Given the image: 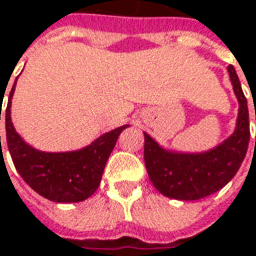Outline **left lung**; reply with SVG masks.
Instances as JSON below:
<instances>
[{"instance_id":"left-lung-1","label":"left lung","mask_w":256,"mask_h":256,"mask_svg":"<svg viewBox=\"0 0 256 256\" xmlns=\"http://www.w3.org/2000/svg\"><path fill=\"white\" fill-rule=\"evenodd\" d=\"M228 72L239 102L238 120L232 136L215 149L204 153L168 152L144 133L146 169L162 194L179 200H198L222 189L239 170L250 144V113L234 66H228Z\"/></svg>"}]
</instances>
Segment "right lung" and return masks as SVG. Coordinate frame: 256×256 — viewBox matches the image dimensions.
I'll use <instances>...</instances> for the list:
<instances>
[{"mask_svg": "<svg viewBox=\"0 0 256 256\" xmlns=\"http://www.w3.org/2000/svg\"><path fill=\"white\" fill-rule=\"evenodd\" d=\"M16 83L11 88L6 108V144L16 169L31 189L48 200L58 204L86 200L97 190L117 138L128 124L104 133L84 149L62 153L40 152L21 139L12 126L11 98Z\"/></svg>", "mask_w": 256, "mask_h": 256, "instance_id": "obj_1", "label": "right lung"}]
</instances>
